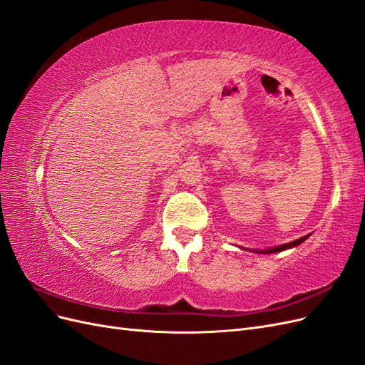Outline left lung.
<instances>
[{
    "mask_svg": "<svg viewBox=\"0 0 365 365\" xmlns=\"http://www.w3.org/2000/svg\"><path fill=\"white\" fill-rule=\"evenodd\" d=\"M307 237H309V236H304V237H300V239H297V240H294V242H289V244H284V245H280V247H275V248H271V250H267V251H259V252L268 254V252H279V251H283V250H288V248H292V247L300 245L302 242H304Z\"/></svg>",
    "mask_w": 365,
    "mask_h": 365,
    "instance_id": "obj_1",
    "label": "left lung"
}]
</instances>
